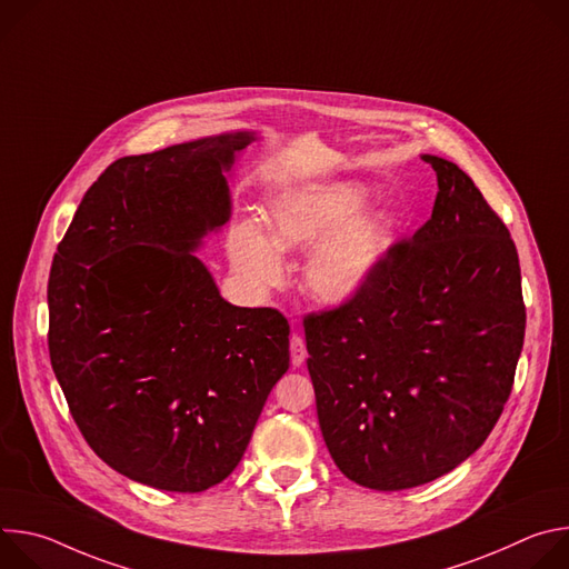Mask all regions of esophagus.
Instances as JSON below:
<instances>
[{"instance_id":"1","label":"esophagus","mask_w":569,"mask_h":569,"mask_svg":"<svg viewBox=\"0 0 569 569\" xmlns=\"http://www.w3.org/2000/svg\"><path fill=\"white\" fill-rule=\"evenodd\" d=\"M290 360H292V367H299L306 360V345L297 333H292L290 338Z\"/></svg>"}]
</instances>
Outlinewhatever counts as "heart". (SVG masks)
Here are the masks:
<instances>
[{"mask_svg": "<svg viewBox=\"0 0 569 569\" xmlns=\"http://www.w3.org/2000/svg\"><path fill=\"white\" fill-rule=\"evenodd\" d=\"M367 198L358 182H310L286 191L268 209L274 243L254 224L236 231V272L254 288H272L286 274L281 252L315 248L303 268L306 292L323 306L356 301L385 266L398 233L391 211H362Z\"/></svg>", "mask_w": 569, "mask_h": 569, "instance_id": "obj_1", "label": "heart"}]
</instances>
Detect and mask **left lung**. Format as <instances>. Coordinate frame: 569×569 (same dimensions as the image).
<instances>
[{
  "mask_svg": "<svg viewBox=\"0 0 569 569\" xmlns=\"http://www.w3.org/2000/svg\"><path fill=\"white\" fill-rule=\"evenodd\" d=\"M430 220L393 242L351 303L303 317L321 437L373 491L428 483L496 428L525 342L518 252L502 218L452 161Z\"/></svg>",
  "mask_w": 569,
  "mask_h": 569,
  "instance_id": "left-lung-1",
  "label": "left lung"
}]
</instances>
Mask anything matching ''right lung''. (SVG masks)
I'll return each mask as SVG.
<instances>
[{"label": "right lung", "mask_w": 569, "mask_h": 569, "mask_svg": "<svg viewBox=\"0 0 569 569\" xmlns=\"http://www.w3.org/2000/svg\"><path fill=\"white\" fill-rule=\"evenodd\" d=\"M254 139L117 159L51 263L49 358L69 412L110 468L159 491L220 483L290 367L288 319L224 301L193 254L229 220L224 173Z\"/></svg>", "instance_id": "add662e5"}]
</instances>
